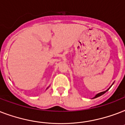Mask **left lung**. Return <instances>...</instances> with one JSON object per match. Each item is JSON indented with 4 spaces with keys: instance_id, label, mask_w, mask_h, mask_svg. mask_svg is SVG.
Segmentation results:
<instances>
[{
    "instance_id": "8db88e82",
    "label": "left lung",
    "mask_w": 125,
    "mask_h": 125,
    "mask_svg": "<svg viewBox=\"0 0 125 125\" xmlns=\"http://www.w3.org/2000/svg\"><path fill=\"white\" fill-rule=\"evenodd\" d=\"M112 85H113V83H112ZM112 85H111L110 87H109L108 89H107V90H106V91H103V92H101V93H97V95H95V97H93V99H95V98H97V97H100V96H101V95H103V94H104V93H106V91H108L109 89H110V87H112Z\"/></svg>"
}]
</instances>
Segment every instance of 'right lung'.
Returning a JSON list of instances; mask_svg holds the SVG:
<instances>
[{
  "label": "right lung",
  "instance_id": "right-lung-1",
  "mask_svg": "<svg viewBox=\"0 0 125 125\" xmlns=\"http://www.w3.org/2000/svg\"><path fill=\"white\" fill-rule=\"evenodd\" d=\"M47 89H48V87H47Z\"/></svg>",
  "mask_w": 125,
  "mask_h": 125
}]
</instances>
